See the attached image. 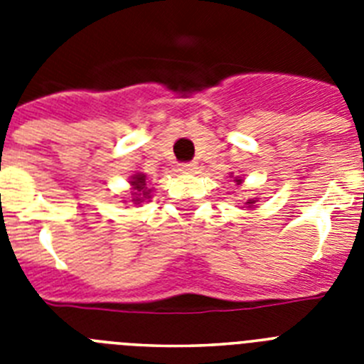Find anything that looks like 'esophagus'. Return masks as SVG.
Listing matches in <instances>:
<instances>
[{
  "instance_id": "esophagus-1",
  "label": "esophagus",
  "mask_w": 364,
  "mask_h": 364,
  "mask_svg": "<svg viewBox=\"0 0 364 364\" xmlns=\"http://www.w3.org/2000/svg\"><path fill=\"white\" fill-rule=\"evenodd\" d=\"M195 169H197V164H195V162H182V164H180V171L193 173Z\"/></svg>"
}]
</instances>
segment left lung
Here are the masks:
<instances>
[{"label": "left lung", "mask_w": 364, "mask_h": 364, "mask_svg": "<svg viewBox=\"0 0 364 364\" xmlns=\"http://www.w3.org/2000/svg\"><path fill=\"white\" fill-rule=\"evenodd\" d=\"M237 182L240 184V180H237ZM246 204H255V200H250V202H246ZM247 208H250V205H247Z\"/></svg>", "instance_id": "left-lung-1"}]
</instances>
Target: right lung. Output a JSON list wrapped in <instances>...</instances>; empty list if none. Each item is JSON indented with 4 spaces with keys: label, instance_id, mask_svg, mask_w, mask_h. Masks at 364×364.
I'll return each mask as SVG.
<instances>
[{
    "label": "right lung",
    "instance_id": "right-lung-1",
    "mask_svg": "<svg viewBox=\"0 0 364 364\" xmlns=\"http://www.w3.org/2000/svg\"><path fill=\"white\" fill-rule=\"evenodd\" d=\"M131 184H133V193H131V202L133 204H142L146 198H149V193L151 189L146 188V175H142V173H138V175L133 176V180H131Z\"/></svg>",
    "mask_w": 364,
    "mask_h": 364
}]
</instances>
